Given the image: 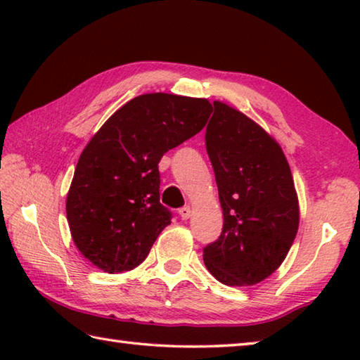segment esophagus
I'll use <instances>...</instances> for the list:
<instances>
[{
  "label": "esophagus",
  "instance_id": "1",
  "mask_svg": "<svg viewBox=\"0 0 360 360\" xmlns=\"http://www.w3.org/2000/svg\"><path fill=\"white\" fill-rule=\"evenodd\" d=\"M178 212H179V216H181L182 221H187V219L191 217V214H192L191 206H182V208Z\"/></svg>",
  "mask_w": 360,
  "mask_h": 360
}]
</instances>
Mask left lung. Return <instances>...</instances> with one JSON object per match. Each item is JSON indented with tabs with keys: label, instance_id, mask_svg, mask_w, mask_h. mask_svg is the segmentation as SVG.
<instances>
[{
	"label": "left lung",
	"instance_id": "left-lung-1",
	"mask_svg": "<svg viewBox=\"0 0 360 360\" xmlns=\"http://www.w3.org/2000/svg\"><path fill=\"white\" fill-rule=\"evenodd\" d=\"M206 150L216 174L224 227L203 249L225 285H254L275 273L295 240L300 210L281 146L238 109L214 101Z\"/></svg>",
	"mask_w": 360,
	"mask_h": 360
}]
</instances>
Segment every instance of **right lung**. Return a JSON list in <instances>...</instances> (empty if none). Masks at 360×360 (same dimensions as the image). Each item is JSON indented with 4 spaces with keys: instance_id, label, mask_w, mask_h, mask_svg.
I'll use <instances>...</instances> for the list:
<instances>
[{
    "instance_id": "1",
    "label": "right lung",
    "mask_w": 360,
    "mask_h": 360,
    "mask_svg": "<svg viewBox=\"0 0 360 360\" xmlns=\"http://www.w3.org/2000/svg\"><path fill=\"white\" fill-rule=\"evenodd\" d=\"M206 98L146 94L125 103L85 146L66 197L76 248L105 273L136 268L172 214L160 205L158 162L203 130Z\"/></svg>"
}]
</instances>
